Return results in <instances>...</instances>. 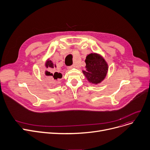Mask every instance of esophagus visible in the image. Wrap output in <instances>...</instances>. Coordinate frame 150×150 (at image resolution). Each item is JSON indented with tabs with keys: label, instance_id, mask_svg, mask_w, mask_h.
<instances>
[{
	"label": "esophagus",
	"instance_id": "34e87169",
	"mask_svg": "<svg viewBox=\"0 0 150 150\" xmlns=\"http://www.w3.org/2000/svg\"><path fill=\"white\" fill-rule=\"evenodd\" d=\"M74 67H75V65H73V66H71L68 67L67 69H68L69 70H70V69H73V68H74Z\"/></svg>",
	"mask_w": 150,
	"mask_h": 150
}]
</instances>
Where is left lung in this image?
Instances as JSON below:
<instances>
[{
	"instance_id": "8db88e82",
	"label": "left lung",
	"mask_w": 150,
	"mask_h": 150,
	"mask_svg": "<svg viewBox=\"0 0 150 150\" xmlns=\"http://www.w3.org/2000/svg\"><path fill=\"white\" fill-rule=\"evenodd\" d=\"M86 70L82 72L92 84H97L103 81L108 72V64L105 58L97 53H92L85 59Z\"/></svg>"
}]
</instances>
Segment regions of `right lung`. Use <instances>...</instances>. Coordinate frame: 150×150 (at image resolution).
<instances>
[{
  "instance_id": "obj_1",
  "label": "right lung",
  "mask_w": 150,
  "mask_h": 150,
  "mask_svg": "<svg viewBox=\"0 0 150 150\" xmlns=\"http://www.w3.org/2000/svg\"><path fill=\"white\" fill-rule=\"evenodd\" d=\"M45 67L47 69H54L57 68V65L55 64H53V61L50 60V58H48L45 62ZM45 74L47 76V77L51 78V80H57L58 78H62V74L61 73H58L57 72H54V73H51L49 72V71L45 70Z\"/></svg>"
}]
</instances>
